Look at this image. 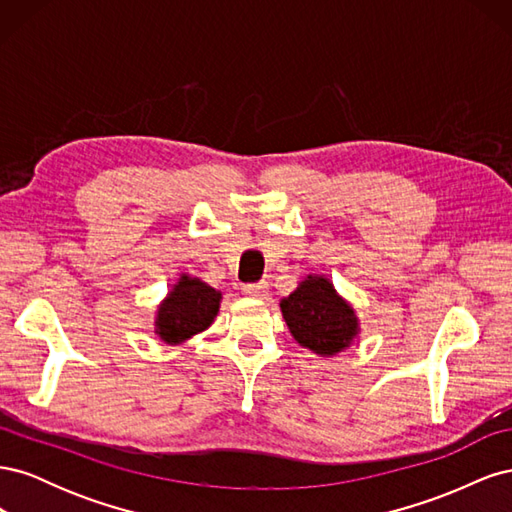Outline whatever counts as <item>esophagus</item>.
<instances>
[{
    "label": "esophagus",
    "mask_w": 512,
    "mask_h": 512,
    "mask_svg": "<svg viewBox=\"0 0 512 512\" xmlns=\"http://www.w3.org/2000/svg\"><path fill=\"white\" fill-rule=\"evenodd\" d=\"M269 290L267 282H254V284H243V292L250 294V297H265Z\"/></svg>",
    "instance_id": "obj_1"
}]
</instances>
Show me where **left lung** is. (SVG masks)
I'll return each instance as SVG.
<instances>
[{
	"label": "left lung",
	"instance_id": "8db88e82",
	"mask_svg": "<svg viewBox=\"0 0 512 512\" xmlns=\"http://www.w3.org/2000/svg\"><path fill=\"white\" fill-rule=\"evenodd\" d=\"M282 314L294 339L318 354L344 350L356 335L354 312L324 277L309 275L301 282L282 301Z\"/></svg>",
	"mask_w": 512,
	"mask_h": 512
}]
</instances>
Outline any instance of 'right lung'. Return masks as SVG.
Instances as JSON below:
<instances>
[{
  "mask_svg": "<svg viewBox=\"0 0 512 512\" xmlns=\"http://www.w3.org/2000/svg\"><path fill=\"white\" fill-rule=\"evenodd\" d=\"M220 309V292L196 277L183 275L158 312V333L166 344H179L205 331Z\"/></svg>",
  "mask_w": 512,
  "mask_h": 512,
  "instance_id": "right-lung-1",
  "label": "right lung"
}]
</instances>
